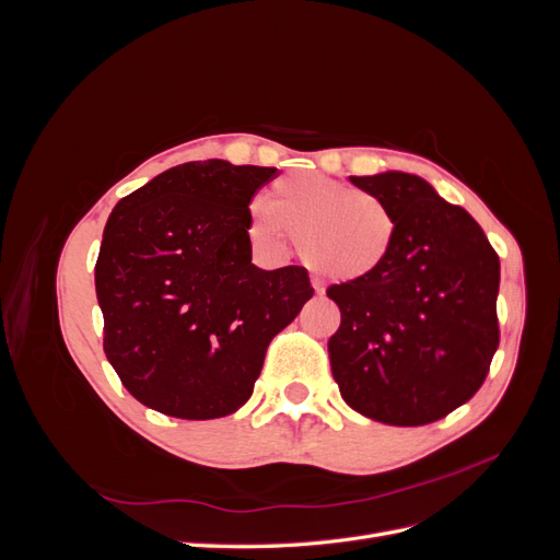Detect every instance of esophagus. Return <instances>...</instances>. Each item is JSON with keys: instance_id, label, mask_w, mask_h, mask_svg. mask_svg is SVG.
Listing matches in <instances>:
<instances>
[{"instance_id": "obj_1", "label": "esophagus", "mask_w": 560, "mask_h": 560, "mask_svg": "<svg viewBox=\"0 0 560 560\" xmlns=\"http://www.w3.org/2000/svg\"><path fill=\"white\" fill-rule=\"evenodd\" d=\"M311 284H313V290H315V294H325V290H327V287H325V282H322V280H317V278H313L311 280Z\"/></svg>"}]
</instances>
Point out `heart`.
<instances>
[{
  "label": "heart",
  "mask_w": 560,
  "mask_h": 560,
  "mask_svg": "<svg viewBox=\"0 0 560 560\" xmlns=\"http://www.w3.org/2000/svg\"><path fill=\"white\" fill-rule=\"evenodd\" d=\"M254 245L280 252L299 243L301 259L319 276L354 282L376 276L397 238V217L378 196L315 173L282 175L247 217Z\"/></svg>",
  "instance_id": "b5f03b06"
}]
</instances>
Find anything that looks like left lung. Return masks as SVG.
<instances>
[{"instance_id": "obj_1", "label": "left lung", "mask_w": 560, "mask_h": 560, "mask_svg": "<svg viewBox=\"0 0 560 560\" xmlns=\"http://www.w3.org/2000/svg\"><path fill=\"white\" fill-rule=\"evenodd\" d=\"M397 217L389 259L366 280L331 284L341 311L329 338L334 381L350 409L416 428L474 397L500 343V259L486 233L418 175L350 177Z\"/></svg>"}]
</instances>
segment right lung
Returning <instances> with one entry per match:
<instances>
[{"label": "right lung", "mask_w": 560, "mask_h": 560, "mask_svg": "<svg viewBox=\"0 0 560 560\" xmlns=\"http://www.w3.org/2000/svg\"><path fill=\"white\" fill-rule=\"evenodd\" d=\"M276 173L182 163L112 210L95 264L105 354L149 409L184 420L238 411L268 343L313 296L306 268L252 264L249 200Z\"/></svg>", "instance_id": "1"}]
</instances>
